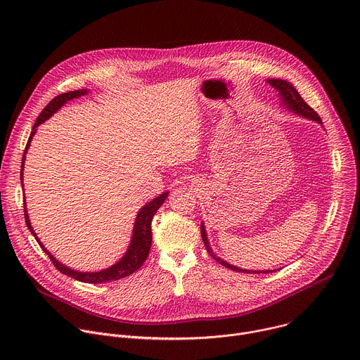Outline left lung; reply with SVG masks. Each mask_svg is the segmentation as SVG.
Instances as JSON below:
<instances>
[{"instance_id": "left-lung-1", "label": "left lung", "mask_w": 360, "mask_h": 360, "mask_svg": "<svg viewBox=\"0 0 360 360\" xmlns=\"http://www.w3.org/2000/svg\"><path fill=\"white\" fill-rule=\"evenodd\" d=\"M268 82L279 92V95L282 96V102L286 105V108H289L290 111H293L295 114L297 115H302L307 120H314L319 124H322V120L321 117L316 114V111L306 104V102L303 101V98L299 95V92L296 91V88L288 82V81H283V79H268ZM200 235H202V240L205 243V248H207L208 253L212 256V258L224 265L225 268H229L231 271H236V272H245V274H269L271 271H246V269H240L238 266H233V265H229L228 262H225L224 259L218 258V256L214 253V250L211 249L210 246V242H208V238H207V231H205V226L203 224L200 225Z\"/></svg>"}]
</instances>
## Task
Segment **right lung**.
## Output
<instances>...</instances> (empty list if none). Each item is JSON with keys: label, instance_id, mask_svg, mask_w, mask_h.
I'll return each mask as SVG.
<instances>
[{"label": "right lung", "instance_id": "obj_1", "mask_svg": "<svg viewBox=\"0 0 360 360\" xmlns=\"http://www.w3.org/2000/svg\"><path fill=\"white\" fill-rule=\"evenodd\" d=\"M88 91L86 89H77V91H70V92H65V94H61V95H57L54 99L49 101V104L42 110V112L38 115L34 127H32V131H31V135L28 138V142H27V146H25V152L22 155V165H21V181H22V168H24V161H25V153H27V149L30 148V142L32 141V136L37 131V127L39 124H42L45 120H48L51 115H53L56 111H58L65 102L74 99V98H79L82 95H85ZM24 186V185H22ZM168 198V192H164L161 193L160 196H157L153 200H150L149 203H146L145 207L138 212L136 215V221H135V225H134V231H132V239H131V243H129V248L127 250V253L122 256L121 261L117 262L115 265H112L111 268L108 269H104L101 272H78V271H74L71 268H67L65 265H63L61 262H58L53 255H51L45 248L44 245L39 242V239L37 238L32 226H31V222L28 219V214H27V210L24 207V215H25V224L28 226V229L31 231V233L35 236L37 242L39 243V246L42 248V250L49 256L51 262L54 264V266L64 275L67 276H71L77 281H81V282H85V283H105V282H112V281H118L121 278H125V276H129L131 274H134L135 271H138L142 264L146 261L148 258V253H149V249H150V243H152V232H150V224H152V219H153V215L157 214V211L161 208V205L165 202V199Z\"/></svg>", "mask_w": 360, "mask_h": 360}]
</instances>
